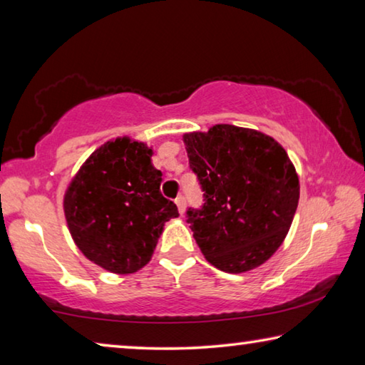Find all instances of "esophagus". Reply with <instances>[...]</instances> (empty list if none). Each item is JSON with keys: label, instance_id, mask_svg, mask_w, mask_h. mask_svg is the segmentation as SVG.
Returning a JSON list of instances; mask_svg holds the SVG:
<instances>
[{"label": "esophagus", "instance_id": "esophagus-1", "mask_svg": "<svg viewBox=\"0 0 365 365\" xmlns=\"http://www.w3.org/2000/svg\"><path fill=\"white\" fill-rule=\"evenodd\" d=\"M175 205H177V207H178V212L183 214V212H185V196H183V195H178V196L175 197Z\"/></svg>", "mask_w": 365, "mask_h": 365}]
</instances>
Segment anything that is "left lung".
I'll use <instances>...</instances> for the list:
<instances>
[{
    "instance_id": "obj_1",
    "label": "left lung",
    "mask_w": 365,
    "mask_h": 365,
    "mask_svg": "<svg viewBox=\"0 0 365 365\" xmlns=\"http://www.w3.org/2000/svg\"><path fill=\"white\" fill-rule=\"evenodd\" d=\"M183 141L205 201L187 209L201 252L228 274L256 269L279 250L298 207L299 180L287 151L227 123Z\"/></svg>"
}]
</instances>
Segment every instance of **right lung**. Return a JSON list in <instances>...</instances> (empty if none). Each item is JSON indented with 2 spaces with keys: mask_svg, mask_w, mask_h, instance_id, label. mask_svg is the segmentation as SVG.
Listing matches in <instances>:
<instances>
[{
  "mask_svg": "<svg viewBox=\"0 0 365 365\" xmlns=\"http://www.w3.org/2000/svg\"><path fill=\"white\" fill-rule=\"evenodd\" d=\"M145 143L117 138L91 154L64 196L73 242L114 274H133L153 256L164 222L177 217L174 201L160 193L163 172Z\"/></svg>",
  "mask_w": 365,
  "mask_h": 365,
  "instance_id": "1",
  "label": "right lung"
}]
</instances>
